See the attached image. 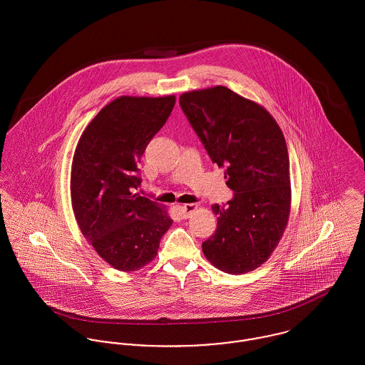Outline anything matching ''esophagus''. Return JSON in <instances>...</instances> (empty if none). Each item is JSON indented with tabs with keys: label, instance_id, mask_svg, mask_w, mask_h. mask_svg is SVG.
<instances>
[{
	"label": "esophagus",
	"instance_id": "34e87169",
	"mask_svg": "<svg viewBox=\"0 0 365 365\" xmlns=\"http://www.w3.org/2000/svg\"><path fill=\"white\" fill-rule=\"evenodd\" d=\"M195 209H197L195 204H185V205H181V207H180V213H181V216H182L184 219H187V217L191 216V213H192Z\"/></svg>",
	"mask_w": 365,
	"mask_h": 365
}]
</instances>
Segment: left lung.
<instances>
[{"instance_id":"left-lung-1","label":"left lung","mask_w":365,"mask_h":365,"mask_svg":"<svg viewBox=\"0 0 365 365\" xmlns=\"http://www.w3.org/2000/svg\"><path fill=\"white\" fill-rule=\"evenodd\" d=\"M180 106L233 191L226 205H212L217 227L202 252L225 272L253 271L277 247L289 216L285 138L262 106L222 86L185 93Z\"/></svg>"}]
</instances>
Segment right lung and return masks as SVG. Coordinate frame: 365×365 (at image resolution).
Returning a JSON list of instances; mask_svg holds the SVG:
<instances>
[{
  "instance_id": "obj_1",
  "label": "right lung",
  "mask_w": 365,
  "mask_h": 365,
  "mask_svg": "<svg viewBox=\"0 0 365 365\" xmlns=\"http://www.w3.org/2000/svg\"><path fill=\"white\" fill-rule=\"evenodd\" d=\"M174 104V96L116 98L78 140L71 167L74 215L84 237L116 269L149 264L173 223L164 209L135 190L142 182L138 164Z\"/></svg>"
}]
</instances>
